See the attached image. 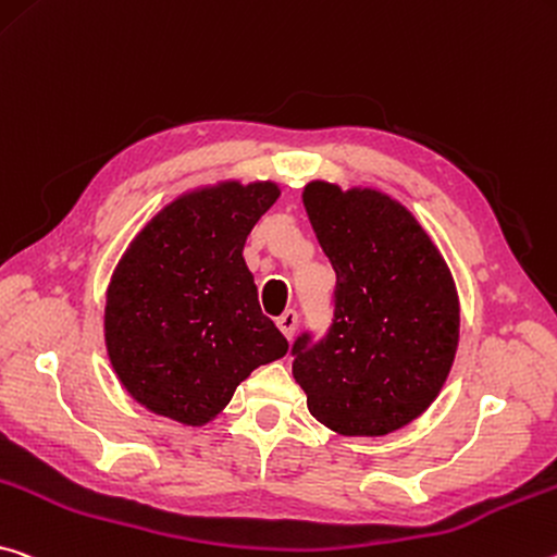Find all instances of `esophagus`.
Here are the masks:
<instances>
[{
	"instance_id": "esophagus-1",
	"label": "esophagus",
	"mask_w": 557,
	"mask_h": 557,
	"mask_svg": "<svg viewBox=\"0 0 557 557\" xmlns=\"http://www.w3.org/2000/svg\"><path fill=\"white\" fill-rule=\"evenodd\" d=\"M297 324H299V317H297V312H295V310H287V312H282V314L277 317V326H280V332L285 334L287 339H293V337H295Z\"/></svg>"
}]
</instances>
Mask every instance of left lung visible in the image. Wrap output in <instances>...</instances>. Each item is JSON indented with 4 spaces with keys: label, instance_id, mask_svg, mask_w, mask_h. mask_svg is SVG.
Here are the masks:
<instances>
[{
    "label": "left lung",
    "instance_id": "8db88e82",
    "mask_svg": "<svg viewBox=\"0 0 557 557\" xmlns=\"http://www.w3.org/2000/svg\"><path fill=\"white\" fill-rule=\"evenodd\" d=\"M302 200L337 285L326 334L295 339L293 374L324 426L392 434L429 409L451 372L454 277L417 218L384 193L314 181Z\"/></svg>",
    "mask_w": 557,
    "mask_h": 557
}]
</instances>
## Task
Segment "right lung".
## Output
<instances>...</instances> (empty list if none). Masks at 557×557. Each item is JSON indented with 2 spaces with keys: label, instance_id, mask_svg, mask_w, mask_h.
<instances>
[{
  "label": "right lung",
  "instance_id": "add662e5",
  "mask_svg": "<svg viewBox=\"0 0 557 557\" xmlns=\"http://www.w3.org/2000/svg\"><path fill=\"white\" fill-rule=\"evenodd\" d=\"M275 183H220L165 206L123 255L106 295V349L138 404L202 426L252 369L289 344L258 302L243 247Z\"/></svg>",
  "mask_w": 557,
  "mask_h": 557
}]
</instances>
